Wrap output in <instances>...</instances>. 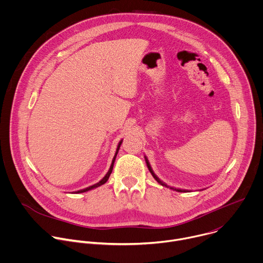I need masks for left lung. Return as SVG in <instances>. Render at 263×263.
I'll return each instance as SVG.
<instances>
[{
  "mask_svg": "<svg viewBox=\"0 0 263 263\" xmlns=\"http://www.w3.org/2000/svg\"><path fill=\"white\" fill-rule=\"evenodd\" d=\"M145 160H146V163H147V166H148V168H149V171H150V173H151V175L153 176V178L160 184V185H162V186H165V187H167V188H170V189H173V190H176V191H178V192H186L185 190H182V189H177V188H173V187H170V186H167L165 183H163L162 181H160L159 180V178L154 174V172L152 171V168H151V165H150V163H149V161H148V159H147V157L145 156Z\"/></svg>",
  "mask_w": 263,
  "mask_h": 263,
  "instance_id": "left-lung-1",
  "label": "left lung"
}]
</instances>
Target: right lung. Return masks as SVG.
Masks as SVG:
<instances>
[{
    "instance_id": "obj_1",
    "label": "right lung",
    "mask_w": 263,
    "mask_h": 263,
    "mask_svg": "<svg viewBox=\"0 0 263 263\" xmlns=\"http://www.w3.org/2000/svg\"><path fill=\"white\" fill-rule=\"evenodd\" d=\"M122 144V140L119 142V144H118V146H117V149H116V153H115V155H114V157H113V160H112V164H111V166H110V168H109V171H108V173L106 174V176L99 182V183H97V184H95V185H92V186H89V187H87V188H85V189H82V190H78V191H76V193H81V192H86V191H88V190H91V189H93V188H97V187H99V186H101V185H103V184H105L107 181H108V179H109V177H110V175H111V173H112V171H113V165H114V162H115V158H116V155H117V153H118V151H119V148H120V145Z\"/></svg>"
}]
</instances>
